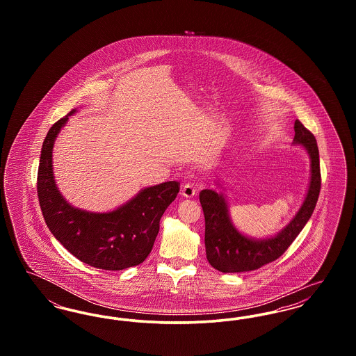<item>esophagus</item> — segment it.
I'll return each instance as SVG.
<instances>
[{"instance_id": "1", "label": "esophagus", "mask_w": 356, "mask_h": 356, "mask_svg": "<svg viewBox=\"0 0 356 356\" xmlns=\"http://www.w3.org/2000/svg\"><path fill=\"white\" fill-rule=\"evenodd\" d=\"M181 195L186 199H191L196 195V189H195V186H191V184H186V186H181Z\"/></svg>"}]
</instances>
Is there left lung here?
Instances as JSON below:
<instances>
[{"label":"left lung","instance_id":"1","mask_svg":"<svg viewBox=\"0 0 356 356\" xmlns=\"http://www.w3.org/2000/svg\"><path fill=\"white\" fill-rule=\"evenodd\" d=\"M296 144H303L311 157V181L305 203L287 227L271 238L256 241L241 235L231 224L225 199L212 189L200 192L205 218V252L209 264L220 272L254 271L279 259L305 228L318 203L322 176L316 138L305 125L295 121Z\"/></svg>","mask_w":356,"mask_h":356}]
</instances>
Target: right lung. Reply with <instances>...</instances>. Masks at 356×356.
Returning a JSON list of instances; mask_svg holds the SVG:
<instances>
[{
  "mask_svg": "<svg viewBox=\"0 0 356 356\" xmlns=\"http://www.w3.org/2000/svg\"><path fill=\"white\" fill-rule=\"evenodd\" d=\"M67 120L68 116L51 125L42 144L37 173L38 202L49 231L70 254L92 267L121 271L143 263L152 251L160 219L176 199L180 183L167 181L145 188L109 213L73 208L60 195L51 168L53 143Z\"/></svg>",
  "mask_w": 356,
  "mask_h": 356,
  "instance_id": "obj_1",
  "label": "right lung"
}]
</instances>
